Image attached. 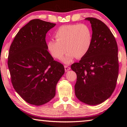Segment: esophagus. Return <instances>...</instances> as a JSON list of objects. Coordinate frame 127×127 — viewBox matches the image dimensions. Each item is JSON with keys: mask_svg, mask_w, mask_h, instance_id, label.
Instances as JSON below:
<instances>
[{"mask_svg": "<svg viewBox=\"0 0 127 127\" xmlns=\"http://www.w3.org/2000/svg\"><path fill=\"white\" fill-rule=\"evenodd\" d=\"M64 68H65V72L68 71V70H70V69L69 66H68V65H64Z\"/></svg>", "mask_w": 127, "mask_h": 127, "instance_id": "obj_1", "label": "esophagus"}]
</instances>
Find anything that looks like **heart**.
<instances>
[{
  "mask_svg": "<svg viewBox=\"0 0 127 127\" xmlns=\"http://www.w3.org/2000/svg\"><path fill=\"white\" fill-rule=\"evenodd\" d=\"M55 37L56 40L48 41V50L54 58L61 59L66 49L68 53L63 61L68 63L74 57L81 58L87 54L92 45V32L86 24L64 25L57 30Z\"/></svg>",
  "mask_w": 127,
  "mask_h": 127,
  "instance_id": "b5f03b06",
  "label": "heart"
}]
</instances>
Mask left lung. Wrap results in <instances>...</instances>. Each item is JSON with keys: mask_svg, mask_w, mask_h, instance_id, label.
<instances>
[{"mask_svg": "<svg viewBox=\"0 0 127 127\" xmlns=\"http://www.w3.org/2000/svg\"><path fill=\"white\" fill-rule=\"evenodd\" d=\"M92 30L89 52L71 69L77 74L74 86L77 98L90 105L100 104L112 95L119 73L118 45L108 27L97 18L88 17Z\"/></svg>", "mask_w": 127, "mask_h": 127, "instance_id": "8db88e82", "label": "left lung"}]
</instances>
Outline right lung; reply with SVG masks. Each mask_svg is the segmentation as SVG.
Segmentation results:
<instances>
[{
	"mask_svg": "<svg viewBox=\"0 0 127 127\" xmlns=\"http://www.w3.org/2000/svg\"><path fill=\"white\" fill-rule=\"evenodd\" d=\"M55 23L35 19L21 29L10 46L8 58L13 86L30 104H46L55 95L64 73L62 64L48 51L46 34Z\"/></svg>",
	"mask_w": 127,
	"mask_h": 127,
	"instance_id": "right-lung-1",
	"label": "right lung"
}]
</instances>
